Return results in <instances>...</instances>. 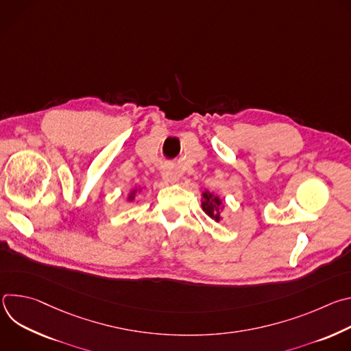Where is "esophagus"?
<instances>
[{
	"label": "esophagus",
	"instance_id": "esophagus-1",
	"mask_svg": "<svg viewBox=\"0 0 351 351\" xmlns=\"http://www.w3.org/2000/svg\"><path fill=\"white\" fill-rule=\"evenodd\" d=\"M162 179L167 182V183H172V182H176L178 176H176V172L172 171L171 168H165L162 171Z\"/></svg>",
	"mask_w": 351,
	"mask_h": 351
}]
</instances>
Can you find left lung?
<instances>
[{
    "label": "left lung",
    "instance_id": "obj_1",
    "mask_svg": "<svg viewBox=\"0 0 351 351\" xmlns=\"http://www.w3.org/2000/svg\"><path fill=\"white\" fill-rule=\"evenodd\" d=\"M204 202H203V210L206 211V214L211 218H214L215 221H219V208H221V199L218 197H214L210 193H204Z\"/></svg>",
    "mask_w": 351,
    "mask_h": 351
}]
</instances>
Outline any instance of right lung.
<instances>
[{
	"label": "right lung",
	"mask_w": 351,
	"mask_h": 351,
	"mask_svg": "<svg viewBox=\"0 0 351 351\" xmlns=\"http://www.w3.org/2000/svg\"><path fill=\"white\" fill-rule=\"evenodd\" d=\"M133 194H134V193H133ZM129 198H132V194H130V195H129Z\"/></svg>",
	"instance_id": "right-lung-1"
}]
</instances>
